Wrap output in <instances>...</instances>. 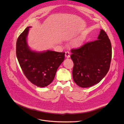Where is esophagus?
Listing matches in <instances>:
<instances>
[{"instance_id":"esophagus-1","label":"esophagus","mask_w":124,"mask_h":124,"mask_svg":"<svg viewBox=\"0 0 124 124\" xmlns=\"http://www.w3.org/2000/svg\"><path fill=\"white\" fill-rule=\"evenodd\" d=\"M65 56L67 58H69L70 57V53L69 52L67 51L65 52Z\"/></svg>"}]
</instances>
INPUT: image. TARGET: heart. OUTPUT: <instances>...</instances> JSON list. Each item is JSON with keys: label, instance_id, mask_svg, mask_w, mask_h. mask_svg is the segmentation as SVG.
I'll return each mask as SVG.
<instances>
[{"label": "heart", "instance_id": "1", "mask_svg": "<svg viewBox=\"0 0 124 124\" xmlns=\"http://www.w3.org/2000/svg\"><path fill=\"white\" fill-rule=\"evenodd\" d=\"M81 43H82V39H78L76 40V41H75L73 42V45L74 47H79L80 46Z\"/></svg>", "mask_w": 124, "mask_h": 124}]
</instances>
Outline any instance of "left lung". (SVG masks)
I'll use <instances>...</instances> for the list:
<instances>
[{
  "mask_svg": "<svg viewBox=\"0 0 124 124\" xmlns=\"http://www.w3.org/2000/svg\"><path fill=\"white\" fill-rule=\"evenodd\" d=\"M98 39L71 50L73 79L81 87H89L99 83L109 70L112 55L110 40L102 29Z\"/></svg>",
  "mask_w": 124,
  "mask_h": 124,
  "instance_id": "8db88e82",
  "label": "left lung"
}]
</instances>
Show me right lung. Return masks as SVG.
<instances>
[{
    "mask_svg": "<svg viewBox=\"0 0 124 124\" xmlns=\"http://www.w3.org/2000/svg\"><path fill=\"white\" fill-rule=\"evenodd\" d=\"M30 27H27L17 39L16 56L27 79L36 86L43 87L54 80L57 69L64 60L65 53L50 50L37 52L30 50L26 41Z\"/></svg>",
    "mask_w": 124,
    "mask_h": 124,
    "instance_id": "1",
    "label": "right lung"
}]
</instances>
